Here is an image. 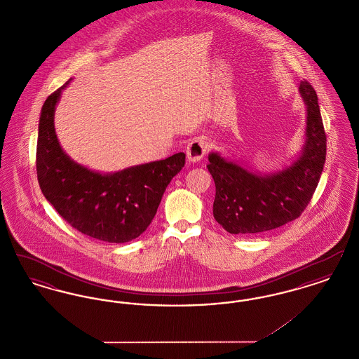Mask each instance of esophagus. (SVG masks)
I'll return each mask as SVG.
<instances>
[{
  "instance_id": "1",
  "label": "esophagus",
  "mask_w": 359,
  "mask_h": 359,
  "mask_svg": "<svg viewBox=\"0 0 359 359\" xmlns=\"http://www.w3.org/2000/svg\"><path fill=\"white\" fill-rule=\"evenodd\" d=\"M187 158L189 163H196L207 154V142L203 137L194 138L187 145Z\"/></svg>"
}]
</instances>
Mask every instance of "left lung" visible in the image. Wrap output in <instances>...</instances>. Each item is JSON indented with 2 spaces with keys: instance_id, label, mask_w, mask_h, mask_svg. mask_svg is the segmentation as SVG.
<instances>
[{
  "instance_id": "obj_1",
  "label": "left lung",
  "mask_w": 359,
  "mask_h": 359,
  "mask_svg": "<svg viewBox=\"0 0 359 359\" xmlns=\"http://www.w3.org/2000/svg\"><path fill=\"white\" fill-rule=\"evenodd\" d=\"M300 93L307 104V138L303 154L290 168L258 176L218 154L208 156L207 170L215 183L214 218L230 234L277 229L299 218L312 199L323 172L327 137L316 91L302 81Z\"/></svg>"
}]
</instances>
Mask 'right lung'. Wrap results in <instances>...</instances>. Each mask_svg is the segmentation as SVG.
I'll use <instances>...</instances> for the list:
<instances>
[{
  "label": "right lung",
  "mask_w": 359,
  "mask_h": 359,
  "mask_svg": "<svg viewBox=\"0 0 359 359\" xmlns=\"http://www.w3.org/2000/svg\"><path fill=\"white\" fill-rule=\"evenodd\" d=\"M69 82L53 91L41 109L36 149L41 192L82 234L111 243L136 239L152 222L165 188L186 164V154L113 175L88 171L74 163L62 151L53 128L55 106Z\"/></svg>",
  "instance_id": "right-lung-1"
}]
</instances>
